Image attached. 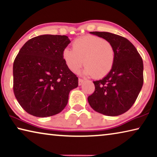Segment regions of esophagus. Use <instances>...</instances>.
I'll use <instances>...</instances> for the list:
<instances>
[{
  "label": "esophagus",
  "instance_id": "obj_1",
  "mask_svg": "<svg viewBox=\"0 0 157 157\" xmlns=\"http://www.w3.org/2000/svg\"><path fill=\"white\" fill-rule=\"evenodd\" d=\"M79 82H78V84H79V85H82V84L84 83V79H82V78H79V80H78Z\"/></svg>",
  "mask_w": 157,
  "mask_h": 157
}]
</instances>
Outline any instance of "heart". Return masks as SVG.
<instances>
[{
  "instance_id": "obj_1",
  "label": "heart",
  "mask_w": 157,
  "mask_h": 157,
  "mask_svg": "<svg viewBox=\"0 0 157 157\" xmlns=\"http://www.w3.org/2000/svg\"><path fill=\"white\" fill-rule=\"evenodd\" d=\"M62 58L72 72L78 73L84 62L85 74L101 78L112 68L115 50L109 41L99 36L87 35L75 39L73 50L63 49Z\"/></svg>"
}]
</instances>
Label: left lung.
<instances>
[{
	"label": "left lung",
	"instance_id": "obj_1",
	"mask_svg": "<svg viewBox=\"0 0 157 157\" xmlns=\"http://www.w3.org/2000/svg\"><path fill=\"white\" fill-rule=\"evenodd\" d=\"M109 41L115 60L109 73L94 81L95 91L88 97L93 109L106 116L125 113L136 101L143 84V63L136 48L128 39L107 32H91Z\"/></svg>",
	"mask_w": 157,
	"mask_h": 157
}]
</instances>
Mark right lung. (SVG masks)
<instances>
[{"mask_svg": "<svg viewBox=\"0 0 157 157\" xmlns=\"http://www.w3.org/2000/svg\"><path fill=\"white\" fill-rule=\"evenodd\" d=\"M65 35L44 34L23 45L13 64V91L26 112L52 116L67 105L68 94L78 78L63 61V50L70 44Z\"/></svg>", "mask_w": 157, "mask_h": 157, "instance_id": "obj_1", "label": "right lung"}]
</instances>
